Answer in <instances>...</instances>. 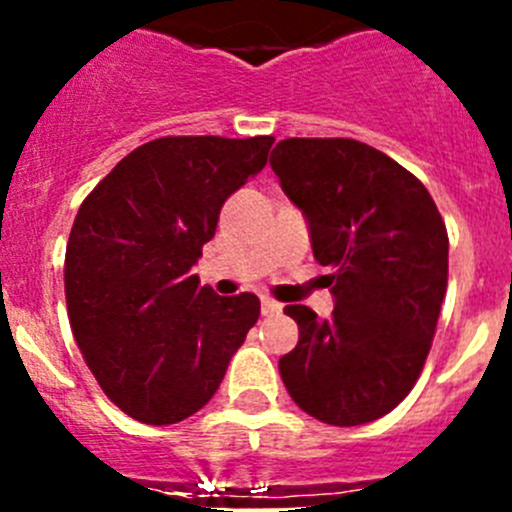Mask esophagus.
Listing matches in <instances>:
<instances>
[{"label": "esophagus", "mask_w": 512, "mask_h": 512, "mask_svg": "<svg viewBox=\"0 0 512 512\" xmlns=\"http://www.w3.org/2000/svg\"><path fill=\"white\" fill-rule=\"evenodd\" d=\"M261 312H264V315H277V312H282V305H279L277 300H271V297H264V300H261Z\"/></svg>", "instance_id": "esophagus-1"}]
</instances>
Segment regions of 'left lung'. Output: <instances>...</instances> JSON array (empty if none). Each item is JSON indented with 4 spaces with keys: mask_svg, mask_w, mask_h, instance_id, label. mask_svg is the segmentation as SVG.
Returning a JSON list of instances; mask_svg holds the SVG:
<instances>
[{
    "mask_svg": "<svg viewBox=\"0 0 512 512\" xmlns=\"http://www.w3.org/2000/svg\"><path fill=\"white\" fill-rule=\"evenodd\" d=\"M269 164L336 297L328 320L284 307L300 341L279 359L282 382L312 418L372 423L408 397L431 351L449 282L443 217L420 179L359 140H279Z\"/></svg>",
    "mask_w": 512,
    "mask_h": 512,
    "instance_id": "8db88e82",
    "label": "left lung"
}]
</instances>
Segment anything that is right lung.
Instances as JSON below:
<instances>
[{
	"label": "right lung",
	"instance_id": "add662e5",
	"mask_svg": "<svg viewBox=\"0 0 512 512\" xmlns=\"http://www.w3.org/2000/svg\"><path fill=\"white\" fill-rule=\"evenodd\" d=\"M271 135H166L89 192L66 246L74 338L102 392L130 418L171 425L205 408L261 312L215 295L192 266L220 207L266 166Z\"/></svg>",
	"mask_w": 512,
	"mask_h": 512
}]
</instances>
